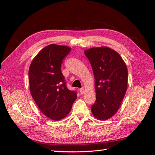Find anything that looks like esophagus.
<instances>
[{"mask_svg": "<svg viewBox=\"0 0 155 155\" xmlns=\"http://www.w3.org/2000/svg\"><path fill=\"white\" fill-rule=\"evenodd\" d=\"M79 92H80L81 94H83L84 92H85V88H84L83 87L81 88H79Z\"/></svg>", "mask_w": 155, "mask_h": 155, "instance_id": "1", "label": "esophagus"}]
</instances>
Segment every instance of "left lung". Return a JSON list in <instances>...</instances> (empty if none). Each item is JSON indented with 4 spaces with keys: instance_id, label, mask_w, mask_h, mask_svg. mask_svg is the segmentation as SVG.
I'll return each instance as SVG.
<instances>
[{
    "instance_id": "obj_1",
    "label": "left lung",
    "mask_w": 155,
    "mask_h": 155,
    "mask_svg": "<svg viewBox=\"0 0 155 155\" xmlns=\"http://www.w3.org/2000/svg\"><path fill=\"white\" fill-rule=\"evenodd\" d=\"M95 79L96 100L92 105L96 118L106 120L120 108L127 88V68L120 54L109 47H95L85 51Z\"/></svg>"
}]
</instances>
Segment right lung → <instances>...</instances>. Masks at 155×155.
I'll return each instance as SVG.
<instances>
[{
  "label": "right lung",
  "instance_id": "add662e5",
  "mask_svg": "<svg viewBox=\"0 0 155 155\" xmlns=\"http://www.w3.org/2000/svg\"><path fill=\"white\" fill-rule=\"evenodd\" d=\"M71 50L67 46L51 44L42 49L29 68L31 95L43 114L58 121L66 117L77 98L70 91L61 72L63 59Z\"/></svg>",
  "mask_w": 155,
  "mask_h": 155
}]
</instances>
